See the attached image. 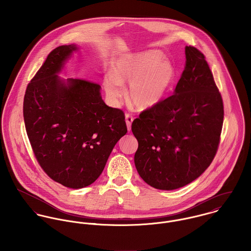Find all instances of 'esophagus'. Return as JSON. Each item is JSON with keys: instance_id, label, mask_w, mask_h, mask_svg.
Listing matches in <instances>:
<instances>
[{"instance_id": "esophagus-1", "label": "esophagus", "mask_w": 251, "mask_h": 251, "mask_svg": "<svg viewBox=\"0 0 251 251\" xmlns=\"http://www.w3.org/2000/svg\"><path fill=\"white\" fill-rule=\"evenodd\" d=\"M133 122V117L130 114H126V126L128 131H130L131 129V124Z\"/></svg>"}]
</instances>
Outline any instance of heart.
<instances>
[{
  "label": "heart",
  "instance_id": "b5f03b06",
  "mask_svg": "<svg viewBox=\"0 0 251 251\" xmlns=\"http://www.w3.org/2000/svg\"><path fill=\"white\" fill-rule=\"evenodd\" d=\"M174 78L175 68L163 59L161 52L146 50L117 59L113 73L104 76L103 85L109 100L119 103L124 95L123 85L128 83V102L138 110H146L163 99Z\"/></svg>",
  "mask_w": 251,
  "mask_h": 251
}]
</instances>
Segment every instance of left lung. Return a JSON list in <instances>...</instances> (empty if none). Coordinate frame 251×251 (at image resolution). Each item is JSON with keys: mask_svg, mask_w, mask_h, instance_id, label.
<instances>
[{"mask_svg": "<svg viewBox=\"0 0 251 251\" xmlns=\"http://www.w3.org/2000/svg\"><path fill=\"white\" fill-rule=\"evenodd\" d=\"M185 67L173 96L143 111L131 130L138 141L134 163L149 185L182 187L200 177L215 157L223 102L205 56L185 46Z\"/></svg>", "mask_w": 251, "mask_h": 251, "instance_id": "obj_1", "label": "left lung"}]
</instances>
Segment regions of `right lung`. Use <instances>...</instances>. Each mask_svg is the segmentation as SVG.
I'll return each mask as SVG.
<instances>
[{"label":"right lung","mask_w":251,"mask_h":251,"mask_svg":"<svg viewBox=\"0 0 251 251\" xmlns=\"http://www.w3.org/2000/svg\"><path fill=\"white\" fill-rule=\"evenodd\" d=\"M75 44L55 48L29 83L23 104L26 131L36 159L55 181L83 188L102 173L127 132L125 114L103 101L99 84L63 79Z\"/></svg>","instance_id":"1"}]
</instances>
